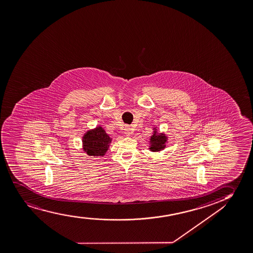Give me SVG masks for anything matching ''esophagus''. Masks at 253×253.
Masks as SVG:
<instances>
[{"label":"esophagus","instance_id":"esophagus-1","mask_svg":"<svg viewBox=\"0 0 253 253\" xmlns=\"http://www.w3.org/2000/svg\"><path fill=\"white\" fill-rule=\"evenodd\" d=\"M131 133H132V130H131L130 127H128V126H126L125 128V134L126 136H129L130 135Z\"/></svg>","mask_w":253,"mask_h":253}]
</instances>
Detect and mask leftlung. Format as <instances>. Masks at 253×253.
<instances>
[{
    "label": "left lung",
    "mask_w": 253,
    "mask_h": 253,
    "mask_svg": "<svg viewBox=\"0 0 253 253\" xmlns=\"http://www.w3.org/2000/svg\"><path fill=\"white\" fill-rule=\"evenodd\" d=\"M153 134L150 138L149 149L152 152H159L166 147L167 136L164 133L159 134L156 128H153Z\"/></svg>",
    "instance_id": "8db88e82"
}]
</instances>
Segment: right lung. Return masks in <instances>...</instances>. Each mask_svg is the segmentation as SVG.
Listing matches in <instances>:
<instances>
[{
  "label": "right lung",
  "mask_w": 253,
  "mask_h": 253,
  "mask_svg": "<svg viewBox=\"0 0 253 253\" xmlns=\"http://www.w3.org/2000/svg\"><path fill=\"white\" fill-rule=\"evenodd\" d=\"M111 142L112 138L100 126L87 130L83 136L84 151L89 156H104L109 148Z\"/></svg>",
  "instance_id": "add662e5"
}]
</instances>
